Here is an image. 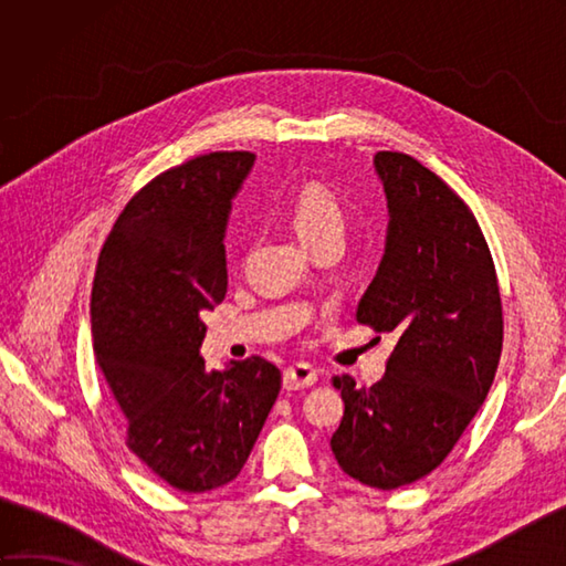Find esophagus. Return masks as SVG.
<instances>
[{
	"instance_id": "esophagus-1",
	"label": "esophagus",
	"mask_w": 566,
	"mask_h": 566,
	"mask_svg": "<svg viewBox=\"0 0 566 566\" xmlns=\"http://www.w3.org/2000/svg\"><path fill=\"white\" fill-rule=\"evenodd\" d=\"M316 381H318L316 367H311L306 363H296V365L284 369V389H290V391L314 387Z\"/></svg>"
}]
</instances>
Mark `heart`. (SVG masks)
<instances>
[{
  "label": "heart",
  "mask_w": 566,
  "mask_h": 566,
  "mask_svg": "<svg viewBox=\"0 0 566 566\" xmlns=\"http://www.w3.org/2000/svg\"><path fill=\"white\" fill-rule=\"evenodd\" d=\"M292 223L298 238L311 245L318 238L343 235L347 219L335 191L326 185L311 182L298 189L292 199Z\"/></svg>",
  "instance_id": "heart-1"
}]
</instances>
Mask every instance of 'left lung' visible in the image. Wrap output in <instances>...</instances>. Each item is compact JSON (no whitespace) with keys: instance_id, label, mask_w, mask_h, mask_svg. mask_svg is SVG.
<instances>
[{"instance_id":"8db88e82","label":"left lung","mask_w":566,"mask_h":566,"mask_svg":"<svg viewBox=\"0 0 566 566\" xmlns=\"http://www.w3.org/2000/svg\"><path fill=\"white\" fill-rule=\"evenodd\" d=\"M387 248L357 304V323L394 333L384 377H333L345 413L335 460L357 482L391 491L430 474L482 408L503 345L501 292L474 213L411 155L381 150Z\"/></svg>"}]
</instances>
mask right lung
Listing matches in <instances>:
<instances>
[{"instance_id": "obj_1", "label": "right lung", "mask_w": 566, "mask_h": 566, "mask_svg": "<svg viewBox=\"0 0 566 566\" xmlns=\"http://www.w3.org/2000/svg\"><path fill=\"white\" fill-rule=\"evenodd\" d=\"M252 163L219 150L150 179L118 213L94 274V355L128 418V450L187 494L233 482L282 389L258 355L223 371L199 357L203 311L228 286L231 199Z\"/></svg>"}]
</instances>
